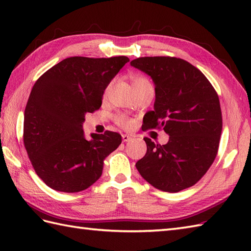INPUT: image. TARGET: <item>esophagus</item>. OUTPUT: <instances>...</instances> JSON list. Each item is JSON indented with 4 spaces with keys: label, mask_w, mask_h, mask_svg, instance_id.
Here are the masks:
<instances>
[{
    "label": "esophagus",
    "mask_w": 251,
    "mask_h": 251,
    "mask_svg": "<svg viewBox=\"0 0 251 251\" xmlns=\"http://www.w3.org/2000/svg\"><path fill=\"white\" fill-rule=\"evenodd\" d=\"M122 139H123V141H124V142H128V141H130L132 139V137L129 136V135H123L122 136Z\"/></svg>",
    "instance_id": "esophagus-1"
}]
</instances>
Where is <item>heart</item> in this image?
I'll return each mask as SVG.
<instances>
[{
	"mask_svg": "<svg viewBox=\"0 0 251 251\" xmlns=\"http://www.w3.org/2000/svg\"><path fill=\"white\" fill-rule=\"evenodd\" d=\"M131 84H132V87L134 89H139L142 87H147V86H152V84L150 83V81L145 76H134L131 78ZM109 88L106 89V92H108ZM115 123L117 125H120L123 128H130L132 126V121L129 119V117H127L124 114H119L115 116Z\"/></svg>",
	"mask_w": 251,
	"mask_h": 251,
	"instance_id": "1",
	"label": "heart"
}]
</instances>
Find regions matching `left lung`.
I'll list each match as a JSON object with an SVG mask.
<instances>
[{"label":"left lung","instance_id":"1","mask_svg":"<svg viewBox=\"0 0 251 251\" xmlns=\"http://www.w3.org/2000/svg\"><path fill=\"white\" fill-rule=\"evenodd\" d=\"M130 66L155 85L154 110L143 117V130L169 135L166 145L145 138L147 153L136 163L141 177L164 192L194 185L214 163L222 131L220 101L199 69L176 57H141Z\"/></svg>","mask_w":251,"mask_h":251}]
</instances>
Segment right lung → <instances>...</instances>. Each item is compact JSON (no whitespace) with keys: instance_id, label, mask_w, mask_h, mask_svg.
<instances>
[{"instance_id":"1","label":"right lung","mask_w":251,"mask_h":251,"mask_svg":"<svg viewBox=\"0 0 251 251\" xmlns=\"http://www.w3.org/2000/svg\"><path fill=\"white\" fill-rule=\"evenodd\" d=\"M129 59L70 57L35 82L25 105L24 143L36 175L59 192L86 190L102 175L103 161L122 143L114 131L85 138V114L102 103L106 86Z\"/></svg>"}]
</instances>
